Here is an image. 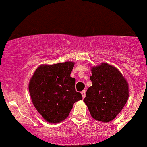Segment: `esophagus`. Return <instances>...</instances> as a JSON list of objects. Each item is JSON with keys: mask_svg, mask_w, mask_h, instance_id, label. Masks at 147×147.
Here are the masks:
<instances>
[{"mask_svg": "<svg viewBox=\"0 0 147 147\" xmlns=\"http://www.w3.org/2000/svg\"><path fill=\"white\" fill-rule=\"evenodd\" d=\"M81 95H82L83 98H85V96H86V90H84V91H81Z\"/></svg>", "mask_w": 147, "mask_h": 147, "instance_id": "obj_1", "label": "esophagus"}]
</instances>
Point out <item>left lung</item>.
I'll return each mask as SVG.
<instances>
[{
  "instance_id": "obj_1",
  "label": "left lung",
  "mask_w": 147,
  "mask_h": 147,
  "mask_svg": "<svg viewBox=\"0 0 147 147\" xmlns=\"http://www.w3.org/2000/svg\"><path fill=\"white\" fill-rule=\"evenodd\" d=\"M92 86L87 89L84 103L93 119L109 122L121 112L129 98V84L115 66L101 63L91 68Z\"/></svg>"
}]
</instances>
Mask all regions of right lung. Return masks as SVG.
Wrapping results in <instances>:
<instances>
[{
    "label": "right lung",
    "instance_id": "obj_1",
    "mask_svg": "<svg viewBox=\"0 0 147 147\" xmlns=\"http://www.w3.org/2000/svg\"><path fill=\"white\" fill-rule=\"evenodd\" d=\"M75 63L41 64L30 78L28 90L32 103L44 120L57 123L66 119L74 104L82 99L70 76Z\"/></svg>",
    "mask_w": 147,
    "mask_h": 147
}]
</instances>
